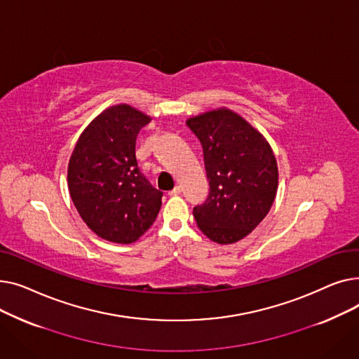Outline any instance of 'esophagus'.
Wrapping results in <instances>:
<instances>
[{"label":"esophagus","instance_id":"obj_1","mask_svg":"<svg viewBox=\"0 0 359 359\" xmlns=\"http://www.w3.org/2000/svg\"><path fill=\"white\" fill-rule=\"evenodd\" d=\"M180 191H182V187H180V186H175V187H173V189L168 192V195H170V196H175V195H179V194H180Z\"/></svg>","mask_w":359,"mask_h":359}]
</instances>
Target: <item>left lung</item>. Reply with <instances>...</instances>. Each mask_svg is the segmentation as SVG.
Here are the masks:
<instances>
[{
    "label": "left lung",
    "mask_w": 359,
    "mask_h": 359,
    "mask_svg": "<svg viewBox=\"0 0 359 359\" xmlns=\"http://www.w3.org/2000/svg\"><path fill=\"white\" fill-rule=\"evenodd\" d=\"M202 144L210 195L194 208L199 230L218 244L249 236L265 218L278 191V164L260 132L227 107L189 118Z\"/></svg>",
    "instance_id": "left-lung-1"
}]
</instances>
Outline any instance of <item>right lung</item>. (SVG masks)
<instances>
[{
    "label": "right lung",
    "instance_id": "right-lung-1",
    "mask_svg": "<svg viewBox=\"0 0 359 359\" xmlns=\"http://www.w3.org/2000/svg\"><path fill=\"white\" fill-rule=\"evenodd\" d=\"M149 122L129 104L110 106L88 123L71 154V199L87 227L107 241H137L161 208L163 192L141 173L135 157L137 137Z\"/></svg>",
    "mask_w": 359,
    "mask_h": 359
}]
</instances>
